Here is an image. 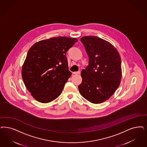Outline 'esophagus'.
Masks as SVG:
<instances>
[{
	"mask_svg": "<svg viewBox=\"0 0 147 147\" xmlns=\"http://www.w3.org/2000/svg\"><path fill=\"white\" fill-rule=\"evenodd\" d=\"M73 74H80V71H76L73 73Z\"/></svg>",
	"mask_w": 147,
	"mask_h": 147,
	"instance_id": "34e87169",
	"label": "esophagus"
}]
</instances>
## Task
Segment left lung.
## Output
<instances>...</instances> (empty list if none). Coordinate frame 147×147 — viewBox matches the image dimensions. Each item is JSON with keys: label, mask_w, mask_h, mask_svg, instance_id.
Segmentation results:
<instances>
[{"label": "left lung", "mask_w": 147, "mask_h": 147, "mask_svg": "<svg viewBox=\"0 0 147 147\" xmlns=\"http://www.w3.org/2000/svg\"><path fill=\"white\" fill-rule=\"evenodd\" d=\"M80 40L89 57V63L81 71L79 92L88 101L100 104L109 99L120 85L121 58L116 48L101 38L88 36Z\"/></svg>", "instance_id": "left-lung-1"}]
</instances>
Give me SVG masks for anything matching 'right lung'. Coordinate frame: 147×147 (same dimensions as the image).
<instances>
[{"mask_svg":"<svg viewBox=\"0 0 147 147\" xmlns=\"http://www.w3.org/2000/svg\"><path fill=\"white\" fill-rule=\"evenodd\" d=\"M76 38L53 37L36 42L28 52L22 76L27 90L37 101L48 103L61 94L71 75L66 52Z\"/></svg>","mask_w":147,"mask_h":147,"instance_id":"obj_1","label":"right lung"}]
</instances>
